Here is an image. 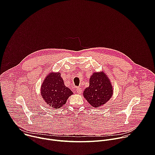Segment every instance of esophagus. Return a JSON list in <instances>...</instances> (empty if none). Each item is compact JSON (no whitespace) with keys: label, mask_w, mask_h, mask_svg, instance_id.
Here are the masks:
<instances>
[{"label":"esophagus","mask_w":155,"mask_h":155,"mask_svg":"<svg viewBox=\"0 0 155 155\" xmlns=\"http://www.w3.org/2000/svg\"><path fill=\"white\" fill-rule=\"evenodd\" d=\"M81 92H82V90L81 87H77V93L80 94L81 93Z\"/></svg>","instance_id":"obj_1"}]
</instances>
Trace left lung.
Masks as SVG:
<instances>
[{"label":"left lung","mask_w":155,"mask_h":155,"mask_svg":"<svg viewBox=\"0 0 155 155\" xmlns=\"http://www.w3.org/2000/svg\"><path fill=\"white\" fill-rule=\"evenodd\" d=\"M113 87L103 72H94L90 78V86L83 92V96L93 107L105 104L113 95Z\"/></svg>","instance_id":"8db88e82"}]
</instances>
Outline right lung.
<instances>
[{"mask_svg": "<svg viewBox=\"0 0 155 155\" xmlns=\"http://www.w3.org/2000/svg\"><path fill=\"white\" fill-rule=\"evenodd\" d=\"M40 91L45 102L55 108L62 107L69 97L73 94L69 88L64 85L59 72L50 73L41 84Z\"/></svg>", "mask_w": 155, "mask_h": 155, "instance_id": "add662e5", "label": "right lung"}]
</instances>
